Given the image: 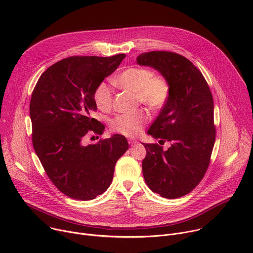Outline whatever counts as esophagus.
<instances>
[{
    "label": "esophagus",
    "mask_w": 253,
    "mask_h": 253,
    "mask_svg": "<svg viewBox=\"0 0 253 253\" xmlns=\"http://www.w3.org/2000/svg\"><path fill=\"white\" fill-rule=\"evenodd\" d=\"M128 142H129V144H130L131 146H134V145H136V144L138 143V141L135 138H129Z\"/></svg>",
    "instance_id": "1"
}]
</instances>
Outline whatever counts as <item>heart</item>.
I'll return each instance as SVG.
<instances>
[{
	"instance_id": "b5f03b06",
	"label": "heart",
	"mask_w": 253,
	"mask_h": 253,
	"mask_svg": "<svg viewBox=\"0 0 253 253\" xmlns=\"http://www.w3.org/2000/svg\"><path fill=\"white\" fill-rule=\"evenodd\" d=\"M117 85L125 90L136 93L138 103H143L152 110H160L170 97V84L162 75H155L147 67H130L124 70L116 79ZM93 99L103 112H109L113 108L114 93L105 82L99 83L93 93ZM150 120L148 112L139 109L134 112L118 114L111 121L113 131L125 136L138 135Z\"/></svg>"
}]
</instances>
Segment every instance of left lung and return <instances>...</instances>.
Returning a JSON list of instances; mask_svg holds the SVG:
<instances>
[{
    "instance_id": "8db88e82",
    "label": "left lung",
    "mask_w": 253,
    "mask_h": 253,
    "mask_svg": "<svg viewBox=\"0 0 253 253\" xmlns=\"http://www.w3.org/2000/svg\"><path fill=\"white\" fill-rule=\"evenodd\" d=\"M137 63L155 68L170 84L169 100L147 133L171 146L165 151L157 143H143L144 179L162 197L184 196L200 183L210 163L216 136L210 88L199 69L180 54L145 52Z\"/></svg>"
}]
</instances>
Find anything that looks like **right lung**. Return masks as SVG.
<instances>
[{"label": "right lung", "mask_w": 253, "mask_h": 253, "mask_svg": "<svg viewBox=\"0 0 253 253\" xmlns=\"http://www.w3.org/2000/svg\"><path fill=\"white\" fill-rule=\"evenodd\" d=\"M125 54L72 56L50 66L36 84L31 101L32 142L52 183L65 195L91 200L110 186L117 160L128 150L119 134L85 144L105 126L92 117L96 86L117 69Z\"/></svg>", "instance_id": "add662e5"}]
</instances>
